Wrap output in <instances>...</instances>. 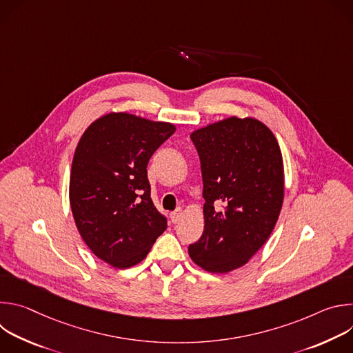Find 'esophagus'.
<instances>
[{"instance_id": "1", "label": "esophagus", "mask_w": 353, "mask_h": 353, "mask_svg": "<svg viewBox=\"0 0 353 353\" xmlns=\"http://www.w3.org/2000/svg\"><path fill=\"white\" fill-rule=\"evenodd\" d=\"M181 215H183V212H181V210H177V211H174V212H172L170 214V219H172V222L173 223H177L179 221H180V218H181Z\"/></svg>"}]
</instances>
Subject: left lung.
Masks as SVG:
<instances>
[{"label": "left lung", "mask_w": 353, "mask_h": 353, "mask_svg": "<svg viewBox=\"0 0 353 353\" xmlns=\"http://www.w3.org/2000/svg\"><path fill=\"white\" fill-rule=\"evenodd\" d=\"M205 226L188 245L208 272L244 265L268 240L283 203V163L271 130L254 119L230 117L194 131Z\"/></svg>", "instance_id": "1"}]
</instances>
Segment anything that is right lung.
<instances>
[{
  "instance_id": "1",
  "label": "right lung",
  "mask_w": 353,
  "mask_h": 353,
  "mask_svg": "<svg viewBox=\"0 0 353 353\" xmlns=\"http://www.w3.org/2000/svg\"><path fill=\"white\" fill-rule=\"evenodd\" d=\"M174 130L112 113L92 123L78 142L70 179L72 215L92 253L114 268L142 261L168 228L150 198L146 168Z\"/></svg>"
}]
</instances>
